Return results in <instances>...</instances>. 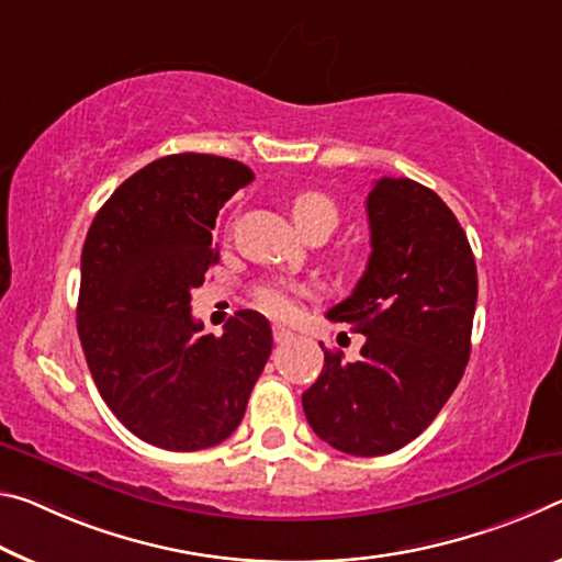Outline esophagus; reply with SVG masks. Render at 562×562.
Masks as SVG:
<instances>
[{
  "label": "esophagus",
  "mask_w": 562,
  "mask_h": 562,
  "mask_svg": "<svg viewBox=\"0 0 562 562\" xmlns=\"http://www.w3.org/2000/svg\"><path fill=\"white\" fill-rule=\"evenodd\" d=\"M272 337H274V342H278V345H284V342H290L292 337H295V333H292V329L284 327V325H274Z\"/></svg>",
  "instance_id": "1"
}]
</instances>
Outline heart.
I'll return each instance as SVG.
<instances>
[{"instance_id": "obj_1", "label": "heart", "mask_w": 562, "mask_h": 562, "mask_svg": "<svg viewBox=\"0 0 562 562\" xmlns=\"http://www.w3.org/2000/svg\"><path fill=\"white\" fill-rule=\"evenodd\" d=\"M290 210L302 233H307V229L313 227H325L333 233L337 225V204L323 192L307 190L295 194L290 202ZM297 295L300 284L282 278L265 280L260 284H255L252 290L257 307L272 317H288L297 305Z\"/></svg>"}]
</instances>
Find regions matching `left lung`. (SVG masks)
Returning a JSON list of instances; mask_svg holds the SVG:
<instances>
[{"label":"left lung","instance_id":"obj_1","mask_svg":"<svg viewBox=\"0 0 562 562\" xmlns=\"http://www.w3.org/2000/svg\"><path fill=\"white\" fill-rule=\"evenodd\" d=\"M370 260L327 319L364 335L360 358L325 350L302 393L319 440L347 456L395 452L430 425L465 372L477 302L475 257L458 217L407 177L368 194Z\"/></svg>","mask_w":562,"mask_h":562}]
</instances>
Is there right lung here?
<instances>
[{
  "instance_id": "1",
  "label": "right lung",
  "mask_w": 562,
  "mask_h": 562,
  "mask_svg": "<svg viewBox=\"0 0 562 562\" xmlns=\"http://www.w3.org/2000/svg\"><path fill=\"white\" fill-rule=\"evenodd\" d=\"M255 180L237 159L167 155L102 204L82 249L77 333L106 407L155 448L192 452L243 423L272 352L270 323L239 310L220 337L192 317V290L217 262L212 229Z\"/></svg>"
}]
</instances>
